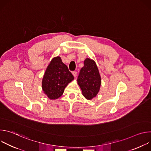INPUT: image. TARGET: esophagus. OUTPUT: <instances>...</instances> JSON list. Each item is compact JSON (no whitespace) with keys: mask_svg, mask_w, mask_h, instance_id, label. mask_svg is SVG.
Masks as SVG:
<instances>
[{"mask_svg":"<svg viewBox=\"0 0 151 151\" xmlns=\"http://www.w3.org/2000/svg\"><path fill=\"white\" fill-rule=\"evenodd\" d=\"M72 74H73V75L75 77H76V76H77V72H76V71H73V72H72Z\"/></svg>","mask_w":151,"mask_h":151,"instance_id":"34e87169","label":"esophagus"}]
</instances>
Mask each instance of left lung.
Segmentation results:
<instances>
[{
    "label": "left lung",
    "instance_id": "obj_1",
    "mask_svg": "<svg viewBox=\"0 0 151 151\" xmlns=\"http://www.w3.org/2000/svg\"><path fill=\"white\" fill-rule=\"evenodd\" d=\"M78 83L81 88L83 96L88 100L95 97L99 91L101 78L95 61L86 58L83 67L81 69Z\"/></svg>",
    "mask_w": 151,
    "mask_h": 151
}]
</instances>
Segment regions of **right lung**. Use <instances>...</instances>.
<instances>
[{"mask_svg": "<svg viewBox=\"0 0 151 151\" xmlns=\"http://www.w3.org/2000/svg\"><path fill=\"white\" fill-rule=\"evenodd\" d=\"M73 79V76L61 58L55 57L50 62L43 78V91L50 99H57L63 94L68 84Z\"/></svg>", "mask_w": 151, "mask_h": 151, "instance_id": "1", "label": "right lung"}]
</instances>
